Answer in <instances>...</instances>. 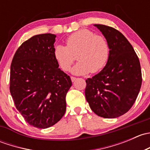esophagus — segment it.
<instances>
[{"label": "esophagus", "instance_id": "34e87169", "mask_svg": "<svg viewBox=\"0 0 150 150\" xmlns=\"http://www.w3.org/2000/svg\"><path fill=\"white\" fill-rule=\"evenodd\" d=\"M77 78H75V77H71V81H72V82H75V81H76Z\"/></svg>", "mask_w": 150, "mask_h": 150}]
</instances>
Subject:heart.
I'll return each mask as SVG.
<instances>
[{
    "label": "heart",
    "mask_w": 150,
    "mask_h": 150,
    "mask_svg": "<svg viewBox=\"0 0 150 150\" xmlns=\"http://www.w3.org/2000/svg\"><path fill=\"white\" fill-rule=\"evenodd\" d=\"M66 43L67 46L59 44L54 48V58L62 70H69L75 61L74 55L76 54L79 62L71 70L74 75H86L90 72L95 73L107 64L110 48L103 36L83 29L68 36Z\"/></svg>",
    "instance_id": "1"
}]
</instances>
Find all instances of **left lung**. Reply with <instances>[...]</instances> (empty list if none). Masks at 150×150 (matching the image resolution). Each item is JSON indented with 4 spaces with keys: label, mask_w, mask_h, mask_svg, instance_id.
<instances>
[{
    "label": "left lung",
    "mask_w": 150,
    "mask_h": 150,
    "mask_svg": "<svg viewBox=\"0 0 150 150\" xmlns=\"http://www.w3.org/2000/svg\"><path fill=\"white\" fill-rule=\"evenodd\" d=\"M94 26L107 40L110 55L103 69L86 81L85 95L95 114L115 118L131 108L139 93L140 62L134 48L120 32L103 25Z\"/></svg>",
    "instance_id": "left-lung-1"
}]
</instances>
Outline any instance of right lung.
Segmentation results:
<instances>
[{
	"instance_id": "obj_1",
	"label": "right lung",
	"mask_w": 150,
	"mask_h": 150,
	"mask_svg": "<svg viewBox=\"0 0 150 150\" xmlns=\"http://www.w3.org/2000/svg\"><path fill=\"white\" fill-rule=\"evenodd\" d=\"M57 35H36L24 42L11 64L10 92L18 111L30 125L47 128L61 120L72 86L54 56Z\"/></svg>"
}]
</instances>
